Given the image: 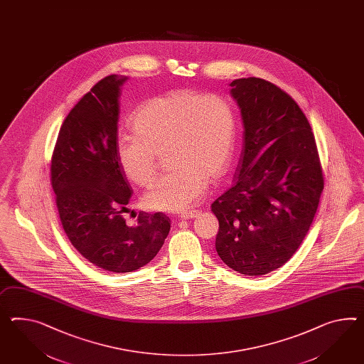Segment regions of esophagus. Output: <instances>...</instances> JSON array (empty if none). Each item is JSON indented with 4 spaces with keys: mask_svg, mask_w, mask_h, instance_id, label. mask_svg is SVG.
Segmentation results:
<instances>
[{
    "mask_svg": "<svg viewBox=\"0 0 364 364\" xmlns=\"http://www.w3.org/2000/svg\"><path fill=\"white\" fill-rule=\"evenodd\" d=\"M199 214H200L199 211H188V213H183V214L179 215V219H182V220H190V219L196 218Z\"/></svg>",
    "mask_w": 364,
    "mask_h": 364,
    "instance_id": "esophagus-1",
    "label": "esophagus"
}]
</instances>
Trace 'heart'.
I'll use <instances>...</instances> for the list:
<instances>
[{"instance_id": "obj_1", "label": "heart", "mask_w": 364, "mask_h": 364, "mask_svg": "<svg viewBox=\"0 0 364 364\" xmlns=\"http://www.w3.org/2000/svg\"><path fill=\"white\" fill-rule=\"evenodd\" d=\"M131 122L134 133L116 141L124 174L137 186H149L165 153L168 168H174L144 196L151 210L186 211L205 198L208 178L220 179L231 165L236 114L223 95L168 91L141 104Z\"/></svg>"}]
</instances>
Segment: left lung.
<instances>
[{"label": "left lung", "mask_w": 364, "mask_h": 364, "mask_svg": "<svg viewBox=\"0 0 364 364\" xmlns=\"http://www.w3.org/2000/svg\"><path fill=\"white\" fill-rule=\"evenodd\" d=\"M244 124L235 183L211 205L219 257L245 276L282 267L305 239L323 190L317 144L290 95L260 77L233 80Z\"/></svg>", "instance_id": "obj_1"}]
</instances>
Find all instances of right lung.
Returning a JSON list of instances; mask_svg holds the SVG:
<instances>
[{"mask_svg":"<svg viewBox=\"0 0 364 364\" xmlns=\"http://www.w3.org/2000/svg\"><path fill=\"white\" fill-rule=\"evenodd\" d=\"M127 77L105 76L77 102L60 127L51 157V186L67 237L84 259L113 273L140 269L170 231L162 213H124L131 185L116 154L119 96Z\"/></svg>","mask_w":364,"mask_h":364,"instance_id":"right-lung-1","label":"right lung"}]
</instances>
